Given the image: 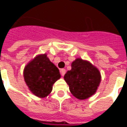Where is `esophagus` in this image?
<instances>
[{"mask_svg":"<svg viewBox=\"0 0 127 127\" xmlns=\"http://www.w3.org/2000/svg\"><path fill=\"white\" fill-rule=\"evenodd\" d=\"M61 75H62V76H64V75L65 74V73H66V70H65L64 69H61Z\"/></svg>","mask_w":127,"mask_h":127,"instance_id":"obj_1","label":"esophagus"}]
</instances>
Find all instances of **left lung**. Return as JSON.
<instances>
[{
  "label": "left lung",
  "mask_w": 127,
  "mask_h": 127,
  "mask_svg": "<svg viewBox=\"0 0 127 127\" xmlns=\"http://www.w3.org/2000/svg\"><path fill=\"white\" fill-rule=\"evenodd\" d=\"M64 79L69 86L73 95L84 100L93 95L101 82V73L98 69L87 61L75 59L71 64Z\"/></svg>",
  "instance_id": "obj_1"
}]
</instances>
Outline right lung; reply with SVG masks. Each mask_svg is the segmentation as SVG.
<instances>
[{"label":"right lung","instance_id":"add662e5","mask_svg":"<svg viewBox=\"0 0 127 127\" xmlns=\"http://www.w3.org/2000/svg\"><path fill=\"white\" fill-rule=\"evenodd\" d=\"M24 77L32 93L44 98L52 92L53 84L61 78V74L44 54L36 56L29 62L24 70Z\"/></svg>","mask_w":127,"mask_h":127}]
</instances>
